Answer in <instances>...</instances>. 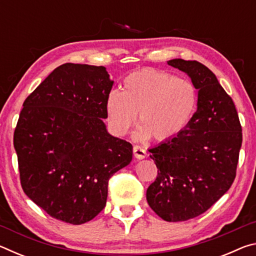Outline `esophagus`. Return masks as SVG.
I'll list each match as a JSON object with an SVG mask.
<instances>
[{"instance_id":"obj_1","label":"esophagus","mask_w":256,"mask_h":256,"mask_svg":"<svg viewBox=\"0 0 256 256\" xmlns=\"http://www.w3.org/2000/svg\"><path fill=\"white\" fill-rule=\"evenodd\" d=\"M133 154L136 159H144L146 157V151L140 146H133Z\"/></svg>"}]
</instances>
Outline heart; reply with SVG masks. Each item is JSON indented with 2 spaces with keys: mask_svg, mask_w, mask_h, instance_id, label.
Here are the masks:
<instances>
[{
  "mask_svg": "<svg viewBox=\"0 0 256 256\" xmlns=\"http://www.w3.org/2000/svg\"><path fill=\"white\" fill-rule=\"evenodd\" d=\"M198 106V92L190 80L170 72L146 68L125 78L123 90H112L106 99L110 126L118 136L126 134L138 120V140L154 136L166 141L190 124Z\"/></svg>",
  "mask_w": 256,
  "mask_h": 256,
  "instance_id": "obj_1",
  "label": "heart"
}]
</instances>
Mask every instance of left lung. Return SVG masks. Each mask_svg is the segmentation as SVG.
Listing matches in <instances>:
<instances>
[{
	"instance_id": "left-lung-1",
	"label": "left lung",
	"mask_w": 256,
	"mask_h": 256,
	"mask_svg": "<svg viewBox=\"0 0 256 256\" xmlns=\"http://www.w3.org/2000/svg\"><path fill=\"white\" fill-rule=\"evenodd\" d=\"M167 63L198 89V110L184 131L149 149L158 176L146 201L160 218L176 222L202 214L230 188L242 136L235 104L214 72L198 60Z\"/></svg>"
}]
</instances>
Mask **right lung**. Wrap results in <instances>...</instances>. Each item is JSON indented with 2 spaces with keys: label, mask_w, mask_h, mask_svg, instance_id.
Returning <instances> with one entry per match:
<instances>
[{
  "label": "right lung",
  "mask_w": 256,
  "mask_h": 256,
  "mask_svg": "<svg viewBox=\"0 0 256 256\" xmlns=\"http://www.w3.org/2000/svg\"><path fill=\"white\" fill-rule=\"evenodd\" d=\"M105 66L66 63L29 94L14 130L20 180L30 200L81 224L106 206L108 180L132 160V144L108 133Z\"/></svg>",
  "instance_id": "add662e5"
}]
</instances>
